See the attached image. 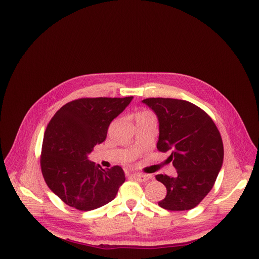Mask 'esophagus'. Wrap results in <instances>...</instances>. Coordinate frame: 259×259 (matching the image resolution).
<instances>
[{"label": "esophagus", "instance_id": "34e87169", "mask_svg": "<svg viewBox=\"0 0 259 259\" xmlns=\"http://www.w3.org/2000/svg\"><path fill=\"white\" fill-rule=\"evenodd\" d=\"M133 178L136 179L139 183H146L149 179L151 178L150 175H144V174H133Z\"/></svg>", "mask_w": 259, "mask_h": 259}]
</instances>
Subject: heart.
Here are the masks:
<instances>
[{
	"instance_id": "1",
	"label": "heart",
	"mask_w": 259,
	"mask_h": 259,
	"mask_svg": "<svg viewBox=\"0 0 259 259\" xmlns=\"http://www.w3.org/2000/svg\"><path fill=\"white\" fill-rule=\"evenodd\" d=\"M143 113H146V112H145V111H144V112H140V113H138L137 115H139V114H143Z\"/></svg>"
}]
</instances>
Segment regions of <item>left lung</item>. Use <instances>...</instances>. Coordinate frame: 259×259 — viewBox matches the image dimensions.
<instances>
[{
	"label": "left lung",
	"mask_w": 259,
	"mask_h": 259,
	"mask_svg": "<svg viewBox=\"0 0 259 259\" xmlns=\"http://www.w3.org/2000/svg\"><path fill=\"white\" fill-rule=\"evenodd\" d=\"M143 103L158 116L156 148L170 151L167 160L177 170L174 177L155 176L167 190L159 205L168 210L191 209L206 197L223 166L221 133L210 116L189 101L147 98Z\"/></svg>",
	"instance_id": "left-lung-1"
}]
</instances>
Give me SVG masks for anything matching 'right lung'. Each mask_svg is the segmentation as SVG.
I'll return each instance as SVG.
<instances>
[{
	"label": "right lung",
	"mask_w": 259,
	"mask_h": 259,
	"mask_svg": "<svg viewBox=\"0 0 259 259\" xmlns=\"http://www.w3.org/2000/svg\"><path fill=\"white\" fill-rule=\"evenodd\" d=\"M133 96L81 98L62 106L44 133L41 169L46 185L67 205L92 210L111 202L125 182L121 166L104 169L90 161L114 117Z\"/></svg>",
	"instance_id": "1"
}]
</instances>
